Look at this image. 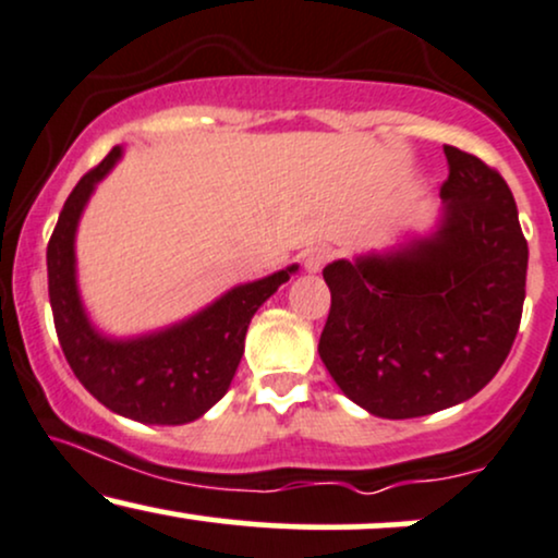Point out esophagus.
I'll list each match as a JSON object with an SVG mask.
<instances>
[{
    "label": "esophagus",
    "instance_id": "1",
    "mask_svg": "<svg viewBox=\"0 0 558 558\" xmlns=\"http://www.w3.org/2000/svg\"><path fill=\"white\" fill-rule=\"evenodd\" d=\"M332 259V252L325 250V246H317V250H308L304 257V267L306 272H319L327 262Z\"/></svg>",
    "mask_w": 558,
    "mask_h": 558
}]
</instances>
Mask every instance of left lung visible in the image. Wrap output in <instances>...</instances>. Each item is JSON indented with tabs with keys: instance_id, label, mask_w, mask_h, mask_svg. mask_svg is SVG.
<instances>
[{
	"instance_id": "1",
	"label": "left lung",
	"mask_w": 558,
	"mask_h": 558,
	"mask_svg": "<svg viewBox=\"0 0 558 558\" xmlns=\"http://www.w3.org/2000/svg\"><path fill=\"white\" fill-rule=\"evenodd\" d=\"M445 156L434 233L322 270L332 304L319 359L379 418H418L473 398L520 330L527 241L512 192L471 153L445 145Z\"/></svg>"
}]
</instances>
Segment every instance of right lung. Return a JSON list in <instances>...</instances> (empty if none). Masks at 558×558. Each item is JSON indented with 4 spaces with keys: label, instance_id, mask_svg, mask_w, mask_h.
<instances>
[{
    "label": "right lung",
    "instance_id": "1",
    "mask_svg": "<svg viewBox=\"0 0 558 558\" xmlns=\"http://www.w3.org/2000/svg\"><path fill=\"white\" fill-rule=\"evenodd\" d=\"M119 158L122 147H113L77 181L59 213L46 250L53 327L80 385L109 411L140 424H190L228 392L254 312L299 267L231 288L203 312L166 330L126 340L100 335L87 319L77 291L75 233L93 190Z\"/></svg>",
    "mask_w": 558,
    "mask_h": 558
}]
</instances>
